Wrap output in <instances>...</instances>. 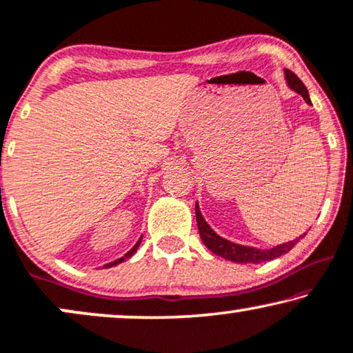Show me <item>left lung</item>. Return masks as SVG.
<instances>
[{
  "instance_id": "1",
  "label": "left lung",
  "mask_w": 353,
  "mask_h": 353,
  "mask_svg": "<svg viewBox=\"0 0 353 353\" xmlns=\"http://www.w3.org/2000/svg\"><path fill=\"white\" fill-rule=\"evenodd\" d=\"M284 72H285V81H288V85L292 88L294 92H297L299 95H302L303 100L307 101L308 105H312L308 90H307V87L303 85V82L300 81L297 75L292 72V70L285 69ZM195 214H196V224H199L200 237H201V241H203L205 245L208 247V250L213 252L214 255L223 256V258H225V260L234 261V263H263V261L274 260V258H279L281 255H284V253L292 250V248L297 245V242L300 241V239H302L303 236H307V234H303V236H300L299 239H294V241H290L288 243H281V245L268 248V250H261V248L234 243L231 241H228V239L218 236V234H216L213 229L210 228L203 216H201L199 203H195Z\"/></svg>"
}]
</instances>
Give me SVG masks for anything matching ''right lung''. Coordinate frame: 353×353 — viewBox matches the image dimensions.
<instances>
[{
  "mask_svg": "<svg viewBox=\"0 0 353 353\" xmlns=\"http://www.w3.org/2000/svg\"><path fill=\"white\" fill-rule=\"evenodd\" d=\"M140 242H142V237H140V239H139V242H137V243H135V245H134L132 248H130V250H129L128 253H125V255H124V256H121V258H119V260H114V261L108 263V265H105V266H103V268H111V266H116V265H119V263H122V261H124V260H128V258H130V256H132V255H134V253H135V252H137V248H139V245H140Z\"/></svg>",
  "mask_w": 353,
  "mask_h": 353,
  "instance_id": "1",
  "label": "right lung"
}]
</instances>
